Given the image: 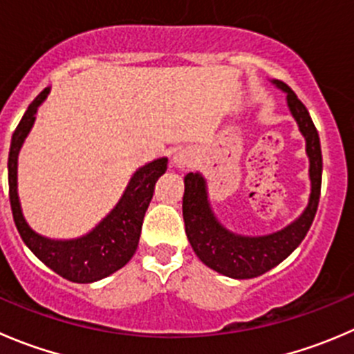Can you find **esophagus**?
<instances>
[{
	"instance_id": "34e87169",
	"label": "esophagus",
	"mask_w": 354,
	"mask_h": 354,
	"mask_svg": "<svg viewBox=\"0 0 354 354\" xmlns=\"http://www.w3.org/2000/svg\"><path fill=\"white\" fill-rule=\"evenodd\" d=\"M173 164L178 169H185V167H190L194 164V153L190 150H180L178 153H174Z\"/></svg>"
}]
</instances>
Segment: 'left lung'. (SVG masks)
<instances>
[{
	"label": "left lung",
	"instance_id": "obj_1",
	"mask_svg": "<svg viewBox=\"0 0 354 354\" xmlns=\"http://www.w3.org/2000/svg\"><path fill=\"white\" fill-rule=\"evenodd\" d=\"M287 93V104L301 133L306 138L310 157L311 195L299 219L280 232L264 236H242L228 232L212 214L205 194V181L198 173L185 176L183 219L185 232L198 259L214 272L230 279H254L282 263L306 236L318 209L322 190V149L318 131L297 95L282 81H273Z\"/></svg>",
	"mask_w": 354,
	"mask_h": 354
}]
</instances>
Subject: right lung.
I'll use <instances>...</instances> for the list:
<instances>
[{
    "mask_svg": "<svg viewBox=\"0 0 354 354\" xmlns=\"http://www.w3.org/2000/svg\"><path fill=\"white\" fill-rule=\"evenodd\" d=\"M48 91L50 90L46 88L34 98L12 136L8 153V188L13 221L24 243L48 268L71 282L91 283L118 272L136 252L143 216L152 201L156 181L160 174L166 173L167 159L162 157L140 167L133 174L119 204L88 235L75 240H50L37 235L29 228L20 211L17 195V157L27 133L32 128L37 105L46 98Z\"/></svg>",
    "mask_w": 354,
    "mask_h": 354,
    "instance_id": "right-lung-1",
    "label": "right lung"
}]
</instances>
